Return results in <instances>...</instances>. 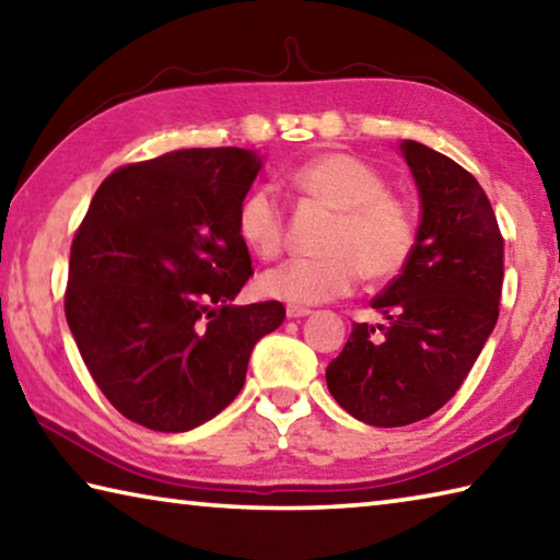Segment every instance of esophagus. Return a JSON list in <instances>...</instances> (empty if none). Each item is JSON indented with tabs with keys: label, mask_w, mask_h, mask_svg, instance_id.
I'll list each match as a JSON object with an SVG mask.
<instances>
[{
	"label": "esophagus",
	"mask_w": 560,
	"mask_h": 560,
	"mask_svg": "<svg viewBox=\"0 0 560 560\" xmlns=\"http://www.w3.org/2000/svg\"><path fill=\"white\" fill-rule=\"evenodd\" d=\"M311 314V308H306V306H287V316L289 318H303V316H308Z\"/></svg>",
	"instance_id": "obj_1"
}]
</instances>
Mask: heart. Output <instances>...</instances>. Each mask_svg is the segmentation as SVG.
Wrapping results in <instances>:
<instances>
[{"mask_svg":"<svg viewBox=\"0 0 560 560\" xmlns=\"http://www.w3.org/2000/svg\"><path fill=\"white\" fill-rule=\"evenodd\" d=\"M301 197L336 212L324 240V257L291 259L264 273L259 287L271 299L314 306L353 291L360 277L387 281L412 259L417 222L410 207L390 195L387 179L348 153H320L291 170ZM242 242L261 259L287 244V210L269 185L252 189L236 210Z\"/></svg>","mask_w":560,"mask_h":560,"instance_id":"1","label":"heart"}]
</instances>
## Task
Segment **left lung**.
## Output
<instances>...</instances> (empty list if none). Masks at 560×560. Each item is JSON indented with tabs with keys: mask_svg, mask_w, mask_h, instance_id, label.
<instances>
[{
	"mask_svg": "<svg viewBox=\"0 0 560 560\" xmlns=\"http://www.w3.org/2000/svg\"><path fill=\"white\" fill-rule=\"evenodd\" d=\"M422 205L412 259L371 301L326 368L336 402L373 428L420 422L459 390L497 326L504 236L481 185L452 158L400 145Z\"/></svg>",
	"mask_w": 560,
	"mask_h": 560,
	"instance_id": "1",
	"label": "left lung"
}]
</instances>
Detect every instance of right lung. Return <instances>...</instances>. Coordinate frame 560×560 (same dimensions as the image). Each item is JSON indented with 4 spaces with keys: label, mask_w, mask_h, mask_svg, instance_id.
Wrapping results in <instances>:
<instances>
[{
    "label": "right lung",
    "mask_w": 560,
    "mask_h": 560,
    "mask_svg": "<svg viewBox=\"0 0 560 560\" xmlns=\"http://www.w3.org/2000/svg\"><path fill=\"white\" fill-rule=\"evenodd\" d=\"M261 170L244 148H189L122 165L75 230L66 320L108 402L155 432L212 420L244 387L279 301L232 306L252 277L236 210Z\"/></svg>",
    "instance_id": "right-lung-1"
}]
</instances>
